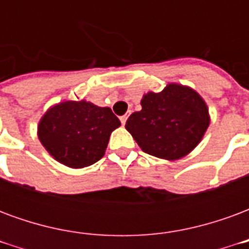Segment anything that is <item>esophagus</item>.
I'll list each match as a JSON object with an SVG mask.
<instances>
[{"instance_id": "1", "label": "esophagus", "mask_w": 249, "mask_h": 249, "mask_svg": "<svg viewBox=\"0 0 249 249\" xmlns=\"http://www.w3.org/2000/svg\"><path fill=\"white\" fill-rule=\"evenodd\" d=\"M126 120H128V114H124V116H121V117H120V121H121V124L123 125H125Z\"/></svg>"}]
</instances>
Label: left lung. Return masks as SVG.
Returning a JSON list of instances; mask_svg holds the SVG:
<instances>
[{
  "mask_svg": "<svg viewBox=\"0 0 249 249\" xmlns=\"http://www.w3.org/2000/svg\"><path fill=\"white\" fill-rule=\"evenodd\" d=\"M141 107L130 114L125 128L142 151L160 159L185 156L209 125L208 108L191 88L169 84L162 92L145 94Z\"/></svg>",
  "mask_w": 249,
  "mask_h": 249,
  "instance_id": "1",
  "label": "left lung"
}]
</instances>
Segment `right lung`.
<instances>
[{"label":"right lung","mask_w":249,"mask_h":249,"mask_svg":"<svg viewBox=\"0 0 249 249\" xmlns=\"http://www.w3.org/2000/svg\"><path fill=\"white\" fill-rule=\"evenodd\" d=\"M121 123L110 108L87 101H65L41 119L38 137L57 161L71 168L97 162L105 153L109 136Z\"/></svg>","instance_id":"obj_1"}]
</instances>
